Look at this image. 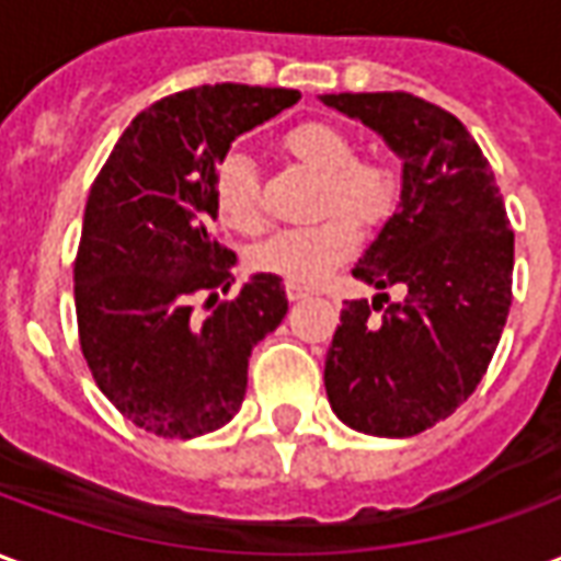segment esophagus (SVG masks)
<instances>
[{"mask_svg":"<svg viewBox=\"0 0 561 561\" xmlns=\"http://www.w3.org/2000/svg\"><path fill=\"white\" fill-rule=\"evenodd\" d=\"M285 294H288V300H304L312 294V288H306V285H297V282H285Z\"/></svg>","mask_w":561,"mask_h":561,"instance_id":"esophagus-1","label":"esophagus"}]
</instances>
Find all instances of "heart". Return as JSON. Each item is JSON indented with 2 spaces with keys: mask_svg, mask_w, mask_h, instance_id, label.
<instances>
[{
  "mask_svg": "<svg viewBox=\"0 0 561 561\" xmlns=\"http://www.w3.org/2000/svg\"><path fill=\"white\" fill-rule=\"evenodd\" d=\"M285 149L306 168L324 176V209L342 207L309 228H288L255 245L252 267L288 282H321L330 270L357 252V221H378L393 204V180L381 164L354 159L352 138L330 123H300L285 138ZM213 204L221 225L240 233H255L264 225L252 161L243 152H228L213 173Z\"/></svg>",
  "mask_w": 561,
  "mask_h": 561,
  "instance_id": "heart-1",
  "label": "heart"
}]
</instances>
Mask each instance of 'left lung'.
Instances as JSON below:
<instances>
[{
  "label": "left lung",
  "instance_id": "8db88e82",
  "mask_svg": "<svg viewBox=\"0 0 561 561\" xmlns=\"http://www.w3.org/2000/svg\"><path fill=\"white\" fill-rule=\"evenodd\" d=\"M402 159L397 213L352 270L409 297L345 300L324 360L330 409L366 435L409 438L457 412L481 385L511 309L514 231L505 201L457 116L412 92L321 95ZM373 308H385L376 319Z\"/></svg>",
  "mask_w": 561,
  "mask_h": 561
}]
</instances>
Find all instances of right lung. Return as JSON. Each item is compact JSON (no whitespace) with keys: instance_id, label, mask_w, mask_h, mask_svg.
Returning <instances> with one entry per match:
<instances>
[{"instance_id":"obj_1","label":"right lung","mask_w":561,"mask_h":561,"mask_svg":"<svg viewBox=\"0 0 561 561\" xmlns=\"http://www.w3.org/2000/svg\"><path fill=\"white\" fill-rule=\"evenodd\" d=\"M297 99L243 83L168 95L131 119L92 183L75 261L80 348L104 397L147 433L195 438L231 421L252 348L288 312L270 273L216 304L237 255L209 221L216 164ZM201 293L207 317L194 312Z\"/></svg>"}]
</instances>
